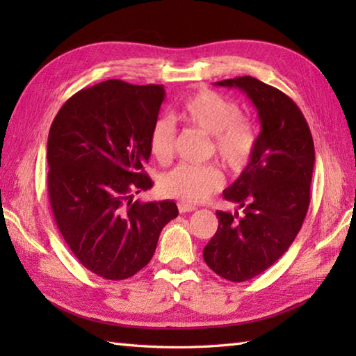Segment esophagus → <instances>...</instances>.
Segmentation results:
<instances>
[{
    "mask_svg": "<svg viewBox=\"0 0 356 356\" xmlns=\"http://www.w3.org/2000/svg\"><path fill=\"white\" fill-rule=\"evenodd\" d=\"M177 208H179V213H193V211H195V207L188 205V203H184V202H179Z\"/></svg>",
    "mask_w": 356,
    "mask_h": 356,
    "instance_id": "1",
    "label": "esophagus"
}]
</instances>
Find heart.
Listing matches in <instances>:
<instances>
[{"instance_id": "obj_1", "label": "heart", "mask_w": 356, "mask_h": 356, "mask_svg": "<svg viewBox=\"0 0 356 356\" xmlns=\"http://www.w3.org/2000/svg\"><path fill=\"white\" fill-rule=\"evenodd\" d=\"M180 122L209 136L211 153L226 168L241 171L251 162L259 145V131L251 119L241 116L237 102L213 90L186 97L176 110ZM176 145V128L170 119H157L151 127L148 147L159 163L171 162ZM223 185V174L214 165H177L159 179V190L166 197L184 203H200Z\"/></svg>"}]
</instances>
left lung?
Returning a JSON list of instances; mask_svg holds the SVG:
<instances>
[{
  "label": "left lung",
  "instance_id": "left-lung-1",
  "mask_svg": "<svg viewBox=\"0 0 356 356\" xmlns=\"http://www.w3.org/2000/svg\"><path fill=\"white\" fill-rule=\"evenodd\" d=\"M216 86L245 92L261 124L251 162L223 191L243 214L217 211V232L203 249L217 275L240 283L270 268L297 237L311 203L315 149L303 113L278 88L252 76Z\"/></svg>",
  "mask_w": 356,
  "mask_h": 356
}]
</instances>
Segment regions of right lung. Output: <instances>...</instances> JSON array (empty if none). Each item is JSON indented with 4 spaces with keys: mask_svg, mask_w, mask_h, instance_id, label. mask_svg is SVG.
<instances>
[{
    "mask_svg": "<svg viewBox=\"0 0 356 356\" xmlns=\"http://www.w3.org/2000/svg\"><path fill=\"white\" fill-rule=\"evenodd\" d=\"M163 86L110 79L82 88L58 111L47 142V190L53 217L81 264L107 280L145 268L172 200H133L153 180L143 170Z\"/></svg>",
    "mask_w": 356,
    "mask_h": 356,
    "instance_id": "right-lung-1",
    "label": "right lung"
}]
</instances>
